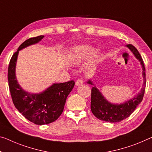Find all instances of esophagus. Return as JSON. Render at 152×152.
<instances>
[{
    "mask_svg": "<svg viewBox=\"0 0 152 152\" xmlns=\"http://www.w3.org/2000/svg\"><path fill=\"white\" fill-rule=\"evenodd\" d=\"M83 83V79L79 78V79H77V81H76V82H75V85H76L77 86H80L82 85Z\"/></svg>",
    "mask_w": 152,
    "mask_h": 152,
    "instance_id": "esophagus-1",
    "label": "esophagus"
}]
</instances>
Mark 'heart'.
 <instances>
[{
    "label": "heart",
    "mask_w": 152,
    "mask_h": 152,
    "mask_svg": "<svg viewBox=\"0 0 152 152\" xmlns=\"http://www.w3.org/2000/svg\"><path fill=\"white\" fill-rule=\"evenodd\" d=\"M92 51V46L90 45H81L75 48L73 51V61L74 64H78L83 62ZM99 52L97 50H93L91 53L92 60H95L97 58Z\"/></svg>",
    "instance_id": "1"
}]
</instances>
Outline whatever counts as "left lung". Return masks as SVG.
<instances>
[{
	"mask_svg": "<svg viewBox=\"0 0 152 152\" xmlns=\"http://www.w3.org/2000/svg\"><path fill=\"white\" fill-rule=\"evenodd\" d=\"M127 47L131 51L137 59L139 60L143 69V85L140 92L136 96L126 101L124 103L113 104L109 102L103 96L99 89L94 86L91 91V111L95 117L102 121L109 122H118L127 118L133 113L137 107L141 103L143 100L145 90V69L143 59L138 50L132 45L128 44ZM88 83L94 85L92 81L89 80Z\"/></svg>",
	"mask_w": 152,
	"mask_h": 152,
	"instance_id": "8db88e82",
	"label": "left lung"
}]
</instances>
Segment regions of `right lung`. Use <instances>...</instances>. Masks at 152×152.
<instances>
[{"label":"right lung","mask_w":152,"mask_h":152,"mask_svg":"<svg viewBox=\"0 0 152 152\" xmlns=\"http://www.w3.org/2000/svg\"><path fill=\"white\" fill-rule=\"evenodd\" d=\"M43 37V35L32 37L21 44L11 57L8 68L9 87L14 105L28 120L37 125L48 124L59 118L64 110L66 98L75 86L73 80L53 83L43 92L30 94L19 85L15 76L19 51L39 43Z\"/></svg>","instance_id":"add662e5"}]
</instances>
